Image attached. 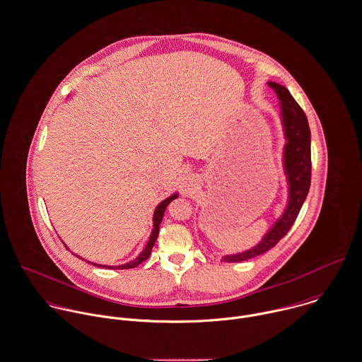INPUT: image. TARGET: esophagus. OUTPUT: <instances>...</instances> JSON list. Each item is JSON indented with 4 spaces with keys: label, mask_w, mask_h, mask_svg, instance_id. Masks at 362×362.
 <instances>
[{
    "label": "esophagus",
    "mask_w": 362,
    "mask_h": 362,
    "mask_svg": "<svg viewBox=\"0 0 362 362\" xmlns=\"http://www.w3.org/2000/svg\"><path fill=\"white\" fill-rule=\"evenodd\" d=\"M199 180L195 174H185L180 181V191L182 195L188 197L192 195V192L198 188Z\"/></svg>",
    "instance_id": "obj_1"
}]
</instances>
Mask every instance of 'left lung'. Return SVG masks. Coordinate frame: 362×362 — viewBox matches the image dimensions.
<instances>
[{"instance_id":"1","label":"left lung","mask_w":362,"mask_h":362,"mask_svg":"<svg viewBox=\"0 0 362 362\" xmlns=\"http://www.w3.org/2000/svg\"><path fill=\"white\" fill-rule=\"evenodd\" d=\"M269 86L276 91L282 104V119L288 143L285 146V170L289 180V204L282 218L254 248L240 254L222 257L223 262H240L267 252L291 230L308 197L312 178L310 127L308 118L289 91L275 83Z\"/></svg>"}]
</instances>
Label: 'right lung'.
<instances>
[{"label": "right lung", "mask_w": 362, "mask_h": 362, "mask_svg": "<svg viewBox=\"0 0 362 362\" xmlns=\"http://www.w3.org/2000/svg\"><path fill=\"white\" fill-rule=\"evenodd\" d=\"M177 198V195H173V197H170V198H167V199H164L157 208H156V211H154V229H153V233H151V236H150V239H148V243H147V245H146V248L143 250V252H140V255L136 258V259H133V261H130V262H127V264H123V265H118V267H108V265H97V264H93V265H97V267H104V268H108V269H129V268H134V267H137L139 264H141L143 261H146L147 258H148V255L151 254V248H153V245H154V243L157 240V238H158V230H160V223H161V221H163V215H164V211H165V208H167V205L173 201V199H175Z\"/></svg>", "instance_id": "1"}]
</instances>
